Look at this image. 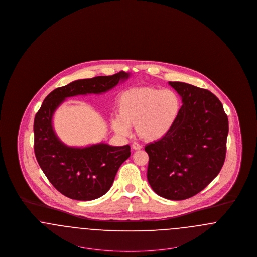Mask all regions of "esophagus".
<instances>
[{
  "label": "esophagus",
  "instance_id": "1",
  "mask_svg": "<svg viewBox=\"0 0 257 257\" xmlns=\"http://www.w3.org/2000/svg\"><path fill=\"white\" fill-rule=\"evenodd\" d=\"M142 148H143V147H142L141 145H139V144H136V143H135V144L132 145V149H133V150H141Z\"/></svg>",
  "mask_w": 257,
  "mask_h": 257
}]
</instances>
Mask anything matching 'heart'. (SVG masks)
<instances>
[{"mask_svg": "<svg viewBox=\"0 0 257 257\" xmlns=\"http://www.w3.org/2000/svg\"><path fill=\"white\" fill-rule=\"evenodd\" d=\"M181 109L178 95L171 89L153 86L133 87L124 91L117 101V116L111 120L116 134L126 137L130 126L147 143L164 139L173 128Z\"/></svg>", "mask_w": 257, "mask_h": 257, "instance_id": "obj_1", "label": "heart"}]
</instances>
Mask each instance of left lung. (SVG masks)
Returning a JSON list of instances; mask_svg holds the SVG:
<instances>
[{"mask_svg": "<svg viewBox=\"0 0 257 257\" xmlns=\"http://www.w3.org/2000/svg\"><path fill=\"white\" fill-rule=\"evenodd\" d=\"M182 98L171 132L145 147L147 180L160 196L182 200L196 196L219 174L226 153L228 118L211 91L169 82Z\"/></svg>", "mask_w": 257, "mask_h": 257, "instance_id": "1", "label": "left lung"}]
</instances>
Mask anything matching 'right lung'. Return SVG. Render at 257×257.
<instances>
[{
    "label": "right lung",
    "mask_w": 257,
    "mask_h": 257,
    "mask_svg": "<svg viewBox=\"0 0 257 257\" xmlns=\"http://www.w3.org/2000/svg\"><path fill=\"white\" fill-rule=\"evenodd\" d=\"M129 76L120 71L74 81L54 89L37 111L34 122L35 154L48 180L63 196L86 201L105 195L131 152L128 145L111 147L100 143L86 147H67L54 131L55 110L67 97L106 92Z\"/></svg>",
    "instance_id": "right-lung-1"
}]
</instances>
